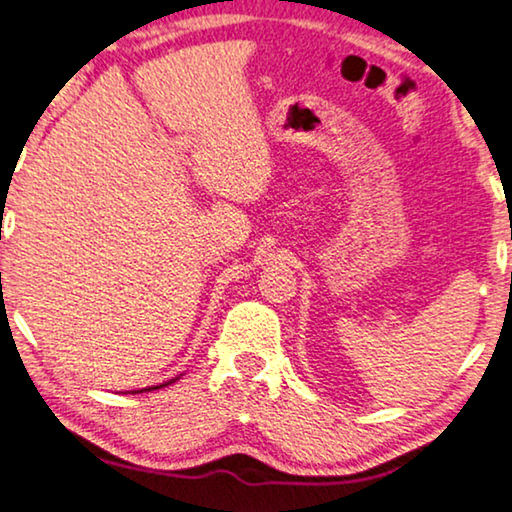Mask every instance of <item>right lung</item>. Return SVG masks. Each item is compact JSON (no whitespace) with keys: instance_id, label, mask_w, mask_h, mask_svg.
Masks as SVG:
<instances>
[{"instance_id":"add662e5","label":"right lung","mask_w":512,"mask_h":512,"mask_svg":"<svg viewBox=\"0 0 512 512\" xmlns=\"http://www.w3.org/2000/svg\"><path fill=\"white\" fill-rule=\"evenodd\" d=\"M171 383H174V380H169V383H162V385H157V387H146V390H160V387L171 385ZM146 390H139V392H146Z\"/></svg>"}]
</instances>
